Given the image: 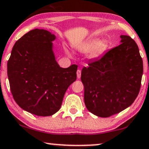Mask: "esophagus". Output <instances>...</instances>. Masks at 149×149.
Returning <instances> with one entry per match:
<instances>
[{"label":"esophagus","instance_id":"obj_1","mask_svg":"<svg viewBox=\"0 0 149 149\" xmlns=\"http://www.w3.org/2000/svg\"><path fill=\"white\" fill-rule=\"evenodd\" d=\"M81 70H77V78L79 79L81 77Z\"/></svg>","mask_w":149,"mask_h":149}]
</instances>
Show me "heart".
Segmentation results:
<instances>
[{
    "instance_id": "1",
    "label": "heart",
    "mask_w": 149,
    "mask_h": 149,
    "mask_svg": "<svg viewBox=\"0 0 149 149\" xmlns=\"http://www.w3.org/2000/svg\"><path fill=\"white\" fill-rule=\"evenodd\" d=\"M108 43L105 40L91 39L77 47V49L81 53H88L89 59H96L104 54L108 49ZM65 53L69 55L67 49H65Z\"/></svg>"
}]
</instances>
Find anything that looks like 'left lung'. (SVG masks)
Returning <instances> with one entry per match:
<instances>
[{
    "label": "left lung",
    "instance_id": "left-lung-1",
    "mask_svg": "<svg viewBox=\"0 0 149 149\" xmlns=\"http://www.w3.org/2000/svg\"><path fill=\"white\" fill-rule=\"evenodd\" d=\"M120 44L81 70L84 102L91 113L108 117L129 107L139 94L143 61L137 45L127 35Z\"/></svg>",
    "mask_w": 149,
    "mask_h": 149
}]
</instances>
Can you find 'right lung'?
I'll list each match as a JSON object with an SVG mask.
<instances>
[{
    "instance_id": "1",
    "label": "right lung",
    "mask_w": 149,
    "mask_h": 149,
    "mask_svg": "<svg viewBox=\"0 0 149 149\" xmlns=\"http://www.w3.org/2000/svg\"><path fill=\"white\" fill-rule=\"evenodd\" d=\"M56 36L34 29L18 40L7 62L10 90L16 104L37 116L58 111L68 88L77 79V65L61 68L52 41Z\"/></svg>"
}]
</instances>
